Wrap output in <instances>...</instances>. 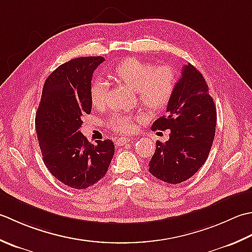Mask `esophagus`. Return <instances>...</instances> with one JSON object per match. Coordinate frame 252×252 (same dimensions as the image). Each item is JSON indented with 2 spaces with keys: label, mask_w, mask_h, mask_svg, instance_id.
<instances>
[{
  "label": "esophagus",
  "mask_w": 252,
  "mask_h": 252,
  "mask_svg": "<svg viewBox=\"0 0 252 252\" xmlns=\"http://www.w3.org/2000/svg\"><path fill=\"white\" fill-rule=\"evenodd\" d=\"M130 141V138H127V137H121L117 139V145L119 146H124L126 143H128Z\"/></svg>",
  "instance_id": "obj_1"
}]
</instances>
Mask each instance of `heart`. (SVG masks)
I'll return each instance as SVG.
<instances>
[{"mask_svg": "<svg viewBox=\"0 0 252 252\" xmlns=\"http://www.w3.org/2000/svg\"><path fill=\"white\" fill-rule=\"evenodd\" d=\"M115 78L120 83L138 92L140 103L149 111L163 110L171 101L175 90L177 76L171 66L162 65L155 67L149 62L130 58L116 66ZM107 84L102 79H95L91 85V102L95 109H101L106 103ZM145 120L142 114H120L111 116L109 126L112 129L123 133L133 132L137 129V123Z\"/></svg>", "mask_w": 252, "mask_h": 252, "instance_id": "b5f03b06", "label": "heart"}]
</instances>
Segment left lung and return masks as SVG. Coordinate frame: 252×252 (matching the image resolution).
Listing matches in <instances>:
<instances>
[{"instance_id":"obj_1","label":"left lung","mask_w":252,"mask_h":252,"mask_svg":"<svg viewBox=\"0 0 252 252\" xmlns=\"http://www.w3.org/2000/svg\"><path fill=\"white\" fill-rule=\"evenodd\" d=\"M217 109L202 74L190 63L182 69L165 115L152 130H171L166 142H157L149 172L160 181L179 184L193 176L211 150Z\"/></svg>"}]
</instances>
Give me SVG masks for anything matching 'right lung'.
<instances>
[{
  "label": "right lung",
  "instance_id": "obj_1",
  "mask_svg": "<svg viewBox=\"0 0 252 252\" xmlns=\"http://www.w3.org/2000/svg\"><path fill=\"white\" fill-rule=\"evenodd\" d=\"M104 59L78 58L59 66L47 78L35 114V130L43 162L64 185L86 189L105 176L114 156L112 140L92 145L81 133L90 114L92 74Z\"/></svg>",
  "mask_w": 252,
  "mask_h": 252
}]
</instances>
